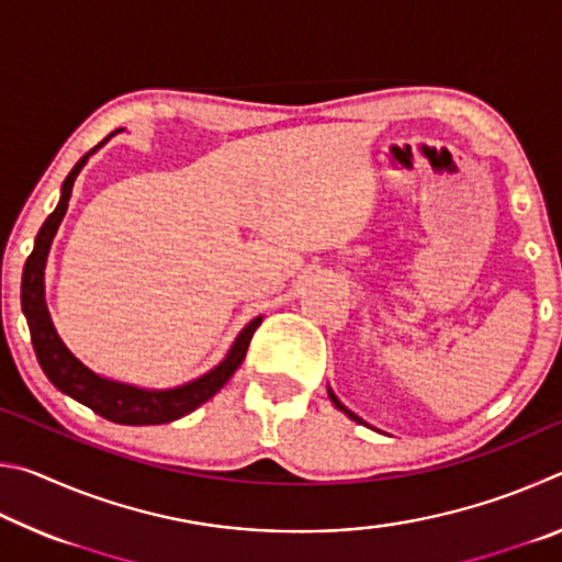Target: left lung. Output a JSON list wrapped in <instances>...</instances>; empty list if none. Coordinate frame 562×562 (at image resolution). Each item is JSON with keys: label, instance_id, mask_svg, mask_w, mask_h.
Returning a JSON list of instances; mask_svg holds the SVG:
<instances>
[{"label": "left lung", "instance_id": "obj_1", "mask_svg": "<svg viewBox=\"0 0 562 562\" xmlns=\"http://www.w3.org/2000/svg\"><path fill=\"white\" fill-rule=\"evenodd\" d=\"M329 398H331V402H335V406H337V408H341V412H345V414H347L349 418H355V422H357V424H364V422H361V418H359V416H357L355 412H349V408H347V406H341V402H339V398H337L335 394H331V392H329Z\"/></svg>", "mask_w": 562, "mask_h": 562}]
</instances>
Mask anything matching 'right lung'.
<instances>
[{
  "instance_id": "obj_1",
  "label": "right lung",
  "mask_w": 562,
  "mask_h": 562,
  "mask_svg": "<svg viewBox=\"0 0 562 562\" xmlns=\"http://www.w3.org/2000/svg\"><path fill=\"white\" fill-rule=\"evenodd\" d=\"M111 136L113 133H109L99 146H93L89 154L71 168V173L66 176L61 186V201L56 205V211L46 217V223L42 225V231L34 240V250L24 265L22 310H24L26 325H30L36 359H40L46 379H49L59 392L69 394L71 398H76V402L89 406L91 412L109 418L113 424H126V426L168 424L190 414L193 408H198L203 402H207V398L221 392V389L227 384V379L235 374V369L243 364L247 347H250V339L255 335V329L260 327L262 317H255L250 325L240 331V337L235 339V345L231 351H227V357L205 376L178 389H166V392H148V389H136L128 384L111 382V379H103L99 374H93L91 369L83 367L81 361L64 347V341L59 339V335H56V329L52 325L49 310H46V302H44L46 255H49L54 235L59 231V223L64 221L66 207H69L74 178L79 176V170L83 168V164H87L93 150L106 144Z\"/></svg>"
}]
</instances>
